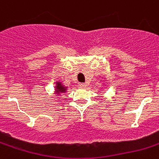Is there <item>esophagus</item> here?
I'll use <instances>...</instances> for the list:
<instances>
[{
  "label": "esophagus",
  "mask_w": 159,
  "mask_h": 159,
  "mask_svg": "<svg viewBox=\"0 0 159 159\" xmlns=\"http://www.w3.org/2000/svg\"><path fill=\"white\" fill-rule=\"evenodd\" d=\"M78 85L80 88H85L86 87V84L84 83H79Z\"/></svg>",
  "instance_id": "1"
}]
</instances>
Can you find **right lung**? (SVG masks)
<instances>
[{
	"label": "right lung",
	"mask_w": 159,
	"mask_h": 159,
	"mask_svg": "<svg viewBox=\"0 0 159 159\" xmlns=\"http://www.w3.org/2000/svg\"><path fill=\"white\" fill-rule=\"evenodd\" d=\"M67 88L64 86L61 82H57V86H56V92L57 93H66V92Z\"/></svg>",
	"instance_id": "add662e5"
}]
</instances>
